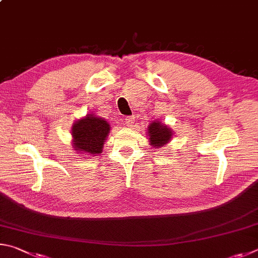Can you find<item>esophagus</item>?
Returning a JSON list of instances; mask_svg holds the SVG:
<instances>
[{"label": "esophagus", "mask_w": 258, "mask_h": 258, "mask_svg": "<svg viewBox=\"0 0 258 258\" xmlns=\"http://www.w3.org/2000/svg\"><path fill=\"white\" fill-rule=\"evenodd\" d=\"M124 123L126 125H129V126L133 125L135 123V117L134 116H126L124 119Z\"/></svg>", "instance_id": "obj_1"}]
</instances>
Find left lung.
Returning <instances> with one entry per match:
<instances>
[{
    "mask_svg": "<svg viewBox=\"0 0 258 258\" xmlns=\"http://www.w3.org/2000/svg\"><path fill=\"white\" fill-rule=\"evenodd\" d=\"M148 134H150V142L153 147L160 148L164 146L170 141L172 136V132L164 124H161V122H153L148 126Z\"/></svg>",
    "mask_w": 258,
    "mask_h": 258,
    "instance_id": "obj_1",
    "label": "left lung"
}]
</instances>
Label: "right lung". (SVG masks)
Segmentation results:
<instances>
[{
    "mask_svg": "<svg viewBox=\"0 0 258 258\" xmlns=\"http://www.w3.org/2000/svg\"><path fill=\"white\" fill-rule=\"evenodd\" d=\"M110 132V125L102 117L87 115L85 119L77 121L72 128L74 148L92 155L102 152L106 136Z\"/></svg>",
    "mask_w": 258,
    "mask_h": 258,
    "instance_id": "1",
    "label": "right lung"
}]
</instances>
